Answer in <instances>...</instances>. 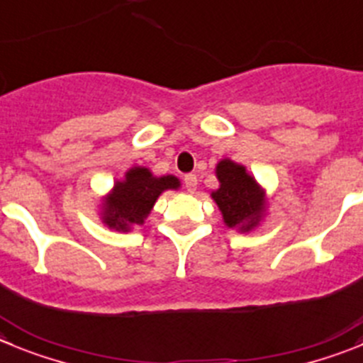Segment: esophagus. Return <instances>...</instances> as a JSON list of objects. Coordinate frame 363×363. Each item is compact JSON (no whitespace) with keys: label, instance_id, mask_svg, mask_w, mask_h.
Segmentation results:
<instances>
[{"label":"esophagus","instance_id":"1","mask_svg":"<svg viewBox=\"0 0 363 363\" xmlns=\"http://www.w3.org/2000/svg\"><path fill=\"white\" fill-rule=\"evenodd\" d=\"M197 184H199L197 175H195V174L184 175V186H186V189H188L189 193H193L195 189H197Z\"/></svg>","mask_w":363,"mask_h":363}]
</instances>
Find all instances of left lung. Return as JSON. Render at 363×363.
I'll list each match as a JSON object with an SVG mask.
<instances>
[{
  "label": "left lung",
  "instance_id": "left-lung-1",
  "mask_svg": "<svg viewBox=\"0 0 363 363\" xmlns=\"http://www.w3.org/2000/svg\"><path fill=\"white\" fill-rule=\"evenodd\" d=\"M216 179L220 188L211 193V197L222 211L223 223L242 233L258 228L267 211L265 191L252 175L247 174L245 166L222 159L216 164Z\"/></svg>",
  "mask_w": 363,
  "mask_h": 363
}]
</instances>
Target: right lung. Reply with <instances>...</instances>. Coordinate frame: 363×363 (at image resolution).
Here are the masks:
<instances>
[{"label": "right lung", "mask_w": 363, "mask_h": 363, "mask_svg": "<svg viewBox=\"0 0 363 363\" xmlns=\"http://www.w3.org/2000/svg\"><path fill=\"white\" fill-rule=\"evenodd\" d=\"M181 181L174 175L155 177L145 166H134L125 174L123 181L114 182V188L104 199L101 220L107 228L127 233L135 225H143L155 201L166 189H179Z\"/></svg>", "instance_id": "obj_1"}]
</instances>
